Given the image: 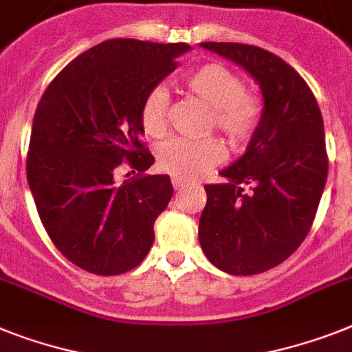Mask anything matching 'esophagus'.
Returning a JSON list of instances; mask_svg holds the SVG:
<instances>
[{"mask_svg":"<svg viewBox=\"0 0 352 352\" xmlns=\"http://www.w3.org/2000/svg\"><path fill=\"white\" fill-rule=\"evenodd\" d=\"M187 185V182L185 179H179V178H173V187L176 188V190H179V188H183Z\"/></svg>","mask_w":352,"mask_h":352,"instance_id":"1","label":"esophagus"}]
</instances>
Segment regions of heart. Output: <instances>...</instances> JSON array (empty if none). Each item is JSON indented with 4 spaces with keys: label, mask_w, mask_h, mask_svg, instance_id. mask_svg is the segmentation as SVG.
I'll return each mask as SVG.
<instances>
[{
    "label": "heart",
    "mask_w": 352,
    "mask_h": 352,
    "mask_svg": "<svg viewBox=\"0 0 352 352\" xmlns=\"http://www.w3.org/2000/svg\"><path fill=\"white\" fill-rule=\"evenodd\" d=\"M185 89L208 109L203 133L219 131L230 147L239 149L248 144L261 126L264 102L259 93L245 88L239 74L221 63H207L185 77ZM170 95L164 86L147 91L140 107V122L149 136L160 138L169 129ZM162 170L179 179H194L225 158L217 138L199 140L173 138L156 151Z\"/></svg>",
    "instance_id": "1"
}]
</instances>
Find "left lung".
Listing matches in <instances>:
<instances>
[{"label":"left lung","instance_id":"8db88e82","mask_svg":"<svg viewBox=\"0 0 352 352\" xmlns=\"http://www.w3.org/2000/svg\"><path fill=\"white\" fill-rule=\"evenodd\" d=\"M261 84L264 113L248 151L205 185L199 243L216 268L257 275L289 257L315 221L329 158L320 107L306 80L278 55L241 43H201Z\"/></svg>","mask_w":352,"mask_h":352}]
</instances>
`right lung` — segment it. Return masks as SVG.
Wrapping results in <instances>:
<instances>
[{"instance_id": "right-lung-1", "label": "right lung", "mask_w": 352, "mask_h": 352, "mask_svg": "<svg viewBox=\"0 0 352 352\" xmlns=\"http://www.w3.org/2000/svg\"><path fill=\"white\" fill-rule=\"evenodd\" d=\"M188 48L104 41L60 69L37 104L28 185L55 248L89 274H126L153 246L173 185L169 176L145 174L155 156L142 140L140 107ZM122 164L135 176L118 184Z\"/></svg>"}]
</instances>
